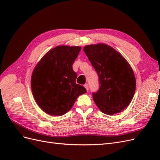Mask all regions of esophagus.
Segmentation results:
<instances>
[{
    "label": "esophagus",
    "instance_id": "obj_1",
    "mask_svg": "<svg viewBox=\"0 0 160 160\" xmlns=\"http://www.w3.org/2000/svg\"><path fill=\"white\" fill-rule=\"evenodd\" d=\"M84 87H85V88L86 89V90L87 91H89V85H88V84H85V85H84Z\"/></svg>",
    "mask_w": 160,
    "mask_h": 160
}]
</instances>
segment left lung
<instances>
[{
    "mask_svg": "<svg viewBox=\"0 0 160 160\" xmlns=\"http://www.w3.org/2000/svg\"><path fill=\"white\" fill-rule=\"evenodd\" d=\"M83 51L99 76V89L93 93L96 105L107 115L122 112L135 91L136 80L132 67L119 52L103 43L86 45Z\"/></svg>",
    "mask_w": 160,
    "mask_h": 160,
    "instance_id": "1",
    "label": "left lung"
}]
</instances>
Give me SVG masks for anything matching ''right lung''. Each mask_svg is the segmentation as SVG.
<instances>
[{
  "label": "right lung",
  "instance_id": "right-lung-1",
  "mask_svg": "<svg viewBox=\"0 0 160 160\" xmlns=\"http://www.w3.org/2000/svg\"><path fill=\"white\" fill-rule=\"evenodd\" d=\"M81 49L79 46H57L48 51L34 69L31 89L39 108L51 116L65 114L87 91L76 83L72 65Z\"/></svg>",
  "mask_w": 160,
  "mask_h": 160
}]
</instances>
